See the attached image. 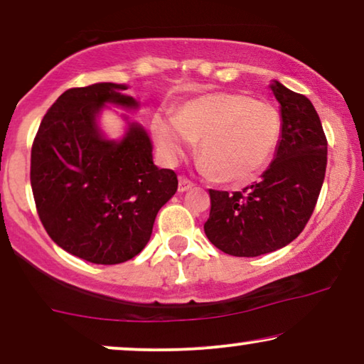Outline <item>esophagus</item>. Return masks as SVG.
<instances>
[{
  "mask_svg": "<svg viewBox=\"0 0 364 364\" xmlns=\"http://www.w3.org/2000/svg\"><path fill=\"white\" fill-rule=\"evenodd\" d=\"M193 183L188 181L186 177H181L178 178V192H187L188 188H192Z\"/></svg>",
  "mask_w": 364,
  "mask_h": 364,
  "instance_id": "esophagus-1",
  "label": "esophagus"
}]
</instances>
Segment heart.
Masks as SVG:
<instances>
[{"mask_svg": "<svg viewBox=\"0 0 364 364\" xmlns=\"http://www.w3.org/2000/svg\"><path fill=\"white\" fill-rule=\"evenodd\" d=\"M159 151L176 164L200 141V168L230 183H248L265 171L282 137L273 104L237 92L203 94L186 102L177 117H152Z\"/></svg>", "mask_w": 364, "mask_h": 364, "instance_id": "heart-1", "label": "heart"}]
</instances>
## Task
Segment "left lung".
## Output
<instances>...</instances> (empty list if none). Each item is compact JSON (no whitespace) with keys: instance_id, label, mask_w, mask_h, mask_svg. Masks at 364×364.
Returning a JSON list of instances; mask_svg holds the SVG:
<instances>
[{"instance_id":"obj_1","label":"left lung","mask_w":364,"mask_h":364,"mask_svg":"<svg viewBox=\"0 0 364 364\" xmlns=\"http://www.w3.org/2000/svg\"><path fill=\"white\" fill-rule=\"evenodd\" d=\"M282 137L262 181L243 192L210 191L203 225L217 248L233 257H258L300 235L316 205L326 172L328 144L311 101L273 79Z\"/></svg>"}]
</instances>
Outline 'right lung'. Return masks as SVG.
<instances>
[{
  "instance_id": "right-lung-1",
  "label": "right lung",
  "mask_w": 364,
  "mask_h": 364,
  "mask_svg": "<svg viewBox=\"0 0 364 364\" xmlns=\"http://www.w3.org/2000/svg\"><path fill=\"white\" fill-rule=\"evenodd\" d=\"M127 84L68 89L43 117L31 151L34 202L63 250L97 265L131 260L151 240L154 220L177 192V176L152 161L146 129L126 122L119 139L101 129L104 109L137 111Z\"/></svg>"
}]
</instances>
